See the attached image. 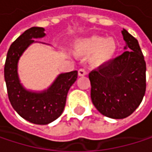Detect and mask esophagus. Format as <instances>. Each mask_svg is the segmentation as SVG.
I'll use <instances>...</instances> for the list:
<instances>
[{
    "instance_id": "34e87169",
    "label": "esophagus",
    "mask_w": 152,
    "mask_h": 152,
    "mask_svg": "<svg viewBox=\"0 0 152 152\" xmlns=\"http://www.w3.org/2000/svg\"><path fill=\"white\" fill-rule=\"evenodd\" d=\"M86 74H87V72H86V70L84 69H80L78 70V76H85Z\"/></svg>"
}]
</instances>
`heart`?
<instances>
[{"instance_id":"heart-1","label":"heart","mask_w":152,"mask_h":152,"mask_svg":"<svg viewBox=\"0 0 152 152\" xmlns=\"http://www.w3.org/2000/svg\"><path fill=\"white\" fill-rule=\"evenodd\" d=\"M118 50V44L113 38L101 36H91L77 40L75 45V53L78 56H91V63L96 67L108 64L114 58Z\"/></svg>"}]
</instances>
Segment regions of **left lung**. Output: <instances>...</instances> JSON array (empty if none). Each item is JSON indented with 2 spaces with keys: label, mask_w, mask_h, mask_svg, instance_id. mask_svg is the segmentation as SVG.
<instances>
[{
  "label": "left lung",
  "mask_w": 152,
  "mask_h": 152,
  "mask_svg": "<svg viewBox=\"0 0 152 152\" xmlns=\"http://www.w3.org/2000/svg\"><path fill=\"white\" fill-rule=\"evenodd\" d=\"M121 33L127 51L89 74L93 105L112 119H124L133 113L146 90V63L138 41L125 29Z\"/></svg>",
  "instance_id": "1"
}]
</instances>
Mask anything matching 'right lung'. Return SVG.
I'll use <instances>...</instances> for the list:
<instances>
[{
  "instance_id": "right-lung-1",
  "label": "right lung",
  "mask_w": 152,
  "mask_h": 152,
  "mask_svg": "<svg viewBox=\"0 0 152 152\" xmlns=\"http://www.w3.org/2000/svg\"><path fill=\"white\" fill-rule=\"evenodd\" d=\"M45 29L31 27L20 35L10 47L4 66V78L8 96L15 112L24 120L39 125H46L59 118L66 105L68 91L77 78V71L57 76L52 85L43 91L34 92L23 88L17 74V63L34 39L45 37Z\"/></svg>"
}]
</instances>
